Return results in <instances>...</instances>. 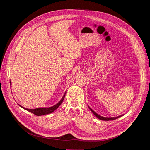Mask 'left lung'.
<instances>
[{
    "mask_svg": "<svg viewBox=\"0 0 150 150\" xmlns=\"http://www.w3.org/2000/svg\"><path fill=\"white\" fill-rule=\"evenodd\" d=\"M89 110L92 111V112L93 113V114L95 115V116H96L98 119L101 120H103V121H111V120H116L117 118H118V117L122 116V115H121V116H117V117H103L100 115H99L98 114H97V113L96 112H94L91 108L89 106H88Z\"/></svg>",
    "mask_w": 150,
    "mask_h": 150,
    "instance_id": "left-lung-1",
    "label": "left lung"
}]
</instances>
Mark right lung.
<instances>
[{"instance_id":"obj_1","label":"right lung","mask_w":150,"mask_h":150,"mask_svg":"<svg viewBox=\"0 0 150 150\" xmlns=\"http://www.w3.org/2000/svg\"><path fill=\"white\" fill-rule=\"evenodd\" d=\"M10 83H11V82H10ZM66 93V92H65L64 96H62V99H61L59 102L58 103H57L56 105H54V106H51V107H49V108H36V109H28V108H25L24 107L20 106L19 104V105L21 108H24V110L28 111H29V112H30L32 113H33V114H34L36 116H42V115L50 114V113H52V112H54V111H55L56 109L61 105V103H62L63 100H64V99L65 98Z\"/></svg>"}]
</instances>
